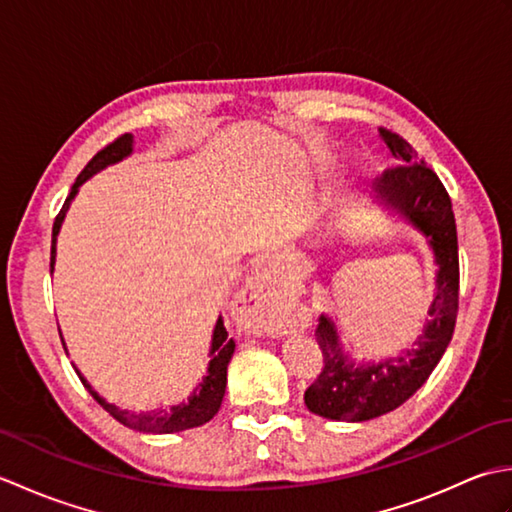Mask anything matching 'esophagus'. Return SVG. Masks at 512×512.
<instances>
[{"mask_svg":"<svg viewBox=\"0 0 512 512\" xmlns=\"http://www.w3.org/2000/svg\"><path fill=\"white\" fill-rule=\"evenodd\" d=\"M233 317L239 328L253 334L279 332V297L268 273H257L239 290L233 301Z\"/></svg>","mask_w":512,"mask_h":512,"instance_id":"obj_1","label":"esophagus"}]
</instances>
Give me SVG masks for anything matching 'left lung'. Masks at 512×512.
Instances as JSON below:
<instances>
[{
  "mask_svg": "<svg viewBox=\"0 0 512 512\" xmlns=\"http://www.w3.org/2000/svg\"><path fill=\"white\" fill-rule=\"evenodd\" d=\"M391 154L400 162L389 167L374 184L378 198L394 206L431 239L438 273V292L431 303L427 330L405 356L378 365L354 367L347 363L336 339L334 323L319 319V345L323 365L319 376L306 389V405L317 416L330 420L363 422L394 411L411 398L438 365L453 336L460 303V257L458 228L447 189L438 173L418 162V151L400 134L378 129Z\"/></svg>",
  "mask_w": 512,
  "mask_h": 512,
  "instance_id": "8db88e82",
  "label": "left lung"
}]
</instances>
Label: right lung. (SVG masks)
Instances as JSON below:
<instances>
[{"label":"right lung","mask_w":512,"mask_h":512,"mask_svg":"<svg viewBox=\"0 0 512 512\" xmlns=\"http://www.w3.org/2000/svg\"><path fill=\"white\" fill-rule=\"evenodd\" d=\"M129 151H132V136H118L114 138L110 145H105L101 151H96V156L85 165V169L76 176V182L72 184V191L68 198L63 202V209L59 211V215L54 217V226H52V248H50V268L54 266V242H57V233L61 228V222L65 217V211H68L70 200L74 198L76 189L81 187V184L88 180L92 173L105 169L107 165H112V162H118L121 158L129 156ZM63 341V339H61ZM235 350V341L228 339V332L224 328L222 319H217L215 325V332H213V347H211V356L213 361L209 363V374L204 376V383L200 385L198 394H193L189 398V402H182L178 407H171L167 409H160L154 413H132V411H123L110 402H105L96 391L88 385V380H85L79 372V378L83 387L90 391L94 396V400H99V405L110 413L112 418H116L121 424L129 429H136V431H145V433H176V431H184V429H193V427H200V424L209 422L217 409L222 405V398H224V391H226V367L228 361H231Z\"/></svg>","instance_id":"obj_1"}]
</instances>
